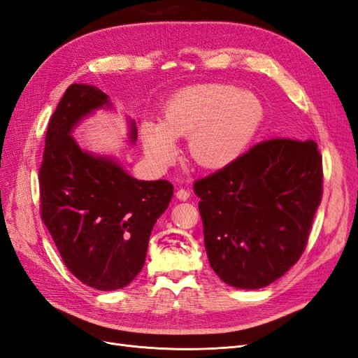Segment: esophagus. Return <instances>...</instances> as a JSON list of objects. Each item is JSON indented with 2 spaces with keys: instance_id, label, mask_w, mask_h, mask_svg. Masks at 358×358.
I'll return each mask as SVG.
<instances>
[{
  "instance_id": "esophagus-1",
  "label": "esophagus",
  "mask_w": 358,
  "mask_h": 358,
  "mask_svg": "<svg viewBox=\"0 0 358 358\" xmlns=\"http://www.w3.org/2000/svg\"><path fill=\"white\" fill-rule=\"evenodd\" d=\"M176 197H178L179 200H182V201H185V200L189 199V191L185 189V188H180V189H178V192H176Z\"/></svg>"
}]
</instances>
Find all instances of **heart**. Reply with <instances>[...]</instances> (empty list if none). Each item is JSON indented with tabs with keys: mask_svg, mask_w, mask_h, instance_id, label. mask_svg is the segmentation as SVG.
<instances>
[{
	"mask_svg": "<svg viewBox=\"0 0 358 358\" xmlns=\"http://www.w3.org/2000/svg\"><path fill=\"white\" fill-rule=\"evenodd\" d=\"M266 119L257 95L231 85H200L182 90L166 103L159 124L142 125L146 154L157 164L175 159V138L188 137L191 158L204 169H222L239 159Z\"/></svg>",
	"mask_w": 358,
	"mask_h": 358,
	"instance_id": "obj_1",
	"label": "heart"
}]
</instances>
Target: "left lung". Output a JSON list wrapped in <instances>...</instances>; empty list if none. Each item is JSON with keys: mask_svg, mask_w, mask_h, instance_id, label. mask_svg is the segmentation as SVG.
<instances>
[{"mask_svg": "<svg viewBox=\"0 0 358 358\" xmlns=\"http://www.w3.org/2000/svg\"><path fill=\"white\" fill-rule=\"evenodd\" d=\"M194 192L213 272L236 288H263L305 251L322 197V158L312 140H264L197 179Z\"/></svg>", "mask_w": 358, "mask_h": 358, "instance_id": "1", "label": "left lung"}]
</instances>
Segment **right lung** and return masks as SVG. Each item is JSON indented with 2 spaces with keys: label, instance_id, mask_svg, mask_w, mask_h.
<instances>
[{
  "label": "right lung",
  "instance_id": "obj_1",
  "mask_svg": "<svg viewBox=\"0 0 358 358\" xmlns=\"http://www.w3.org/2000/svg\"><path fill=\"white\" fill-rule=\"evenodd\" d=\"M109 95L73 83L53 112L38 171L40 213L64 264L100 291L124 288L140 273L150 231L173 197L169 180H137L112 158L83 150L70 136ZM131 142L137 129L131 122Z\"/></svg>",
  "mask_w": 358,
  "mask_h": 358
}]
</instances>
